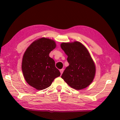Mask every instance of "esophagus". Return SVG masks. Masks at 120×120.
<instances>
[{
    "instance_id": "1",
    "label": "esophagus",
    "mask_w": 120,
    "mask_h": 120,
    "mask_svg": "<svg viewBox=\"0 0 120 120\" xmlns=\"http://www.w3.org/2000/svg\"><path fill=\"white\" fill-rule=\"evenodd\" d=\"M63 71H64V69H62L60 70V74H62V73H63Z\"/></svg>"
}]
</instances>
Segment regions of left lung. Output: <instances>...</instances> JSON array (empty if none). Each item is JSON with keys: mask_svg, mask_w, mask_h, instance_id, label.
Instances as JSON below:
<instances>
[{"mask_svg": "<svg viewBox=\"0 0 120 120\" xmlns=\"http://www.w3.org/2000/svg\"><path fill=\"white\" fill-rule=\"evenodd\" d=\"M60 47L68 56L69 64L61 78L71 88L82 90L92 82L96 66L88 51L80 42H62Z\"/></svg>", "mask_w": 120, "mask_h": 120, "instance_id": "1", "label": "left lung"}]
</instances>
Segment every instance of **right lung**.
Segmentation results:
<instances>
[{"label":"right lung","mask_w":120,"mask_h":120,"mask_svg":"<svg viewBox=\"0 0 120 120\" xmlns=\"http://www.w3.org/2000/svg\"><path fill=\"white\" fill-rule=\"evenodd\" d=\"M56 47L53 40L41 38L33 42L24 52L22 70L24 79L38 90L45 89L60 73L49 53Z\"/></svg>","instance_id":"1"}]
</instances>
